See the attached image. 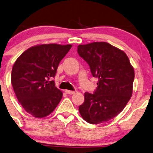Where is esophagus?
I'll list each match as a JSON object with an SVG mask.
<instances>
[{
	"label": "esophagus",
	"instance_id": "1",
	"mask_svg": "<svg viewBox=\"0 0 153 153\" xmlns=\"http://www.w3.org/2000/svg\"><path fill=\"white\" fill-rule=\"evenodd\" d=\"M65 93H67V94H70V95H72V94H73V93H75V91H69V90H65Z\"/></svg>",
	"mask_w": 153,
	"mask_h": 153
}]
</instances>
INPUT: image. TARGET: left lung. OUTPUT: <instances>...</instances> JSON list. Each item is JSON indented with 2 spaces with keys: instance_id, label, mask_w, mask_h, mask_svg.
I'll use <instances>...</instances> for the list:
<instances>
[{
  "instance_id": "left-lung-1",
  "label": "left lung",
  "mask_w": 153,
  "mask_h": 153,
  "mask_svg": "<svg viewBox=\"0 0 153 153\" xmlns=\"http://www.w3.org/2000/svg\"><path fill=\"white\" fill-rule=\"evenodd\" d=\"M78 53L98 78L93 94L85 93L79 112L91 124L107 122L124 109L132 96L133 68L125 52L105 42L79 45Z\"/></svg>"
}]
</instances>
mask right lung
I'll list each match as a JSON object with an SVG mask.
<instances>
[{"label": "right lung", "instance_id": "obj_1", "mask_svg": "<svg viewBox=\"0 0 153 153\" xmlns=\"http://www.w3.org/2000/svg\"><path fill=\"white\" fill-rule=\"evenodd\" d=\"M71 47L58 44L36 45L26 50L15 62L13 88L20 103L33 116H47L60 102L62 93L51 80Z\"/></svg>", "mask_w": 153, "mask_h": 153}]
</instances>
